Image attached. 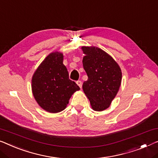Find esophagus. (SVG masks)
I'll use <instances>...</instances> for the list:
<instances>
[{"label":"esophagus","instance_id":"34e87169","mask_svg":"<svg viewBox=\"0 0 158 158\" xmlns=\"http://www.w3.org/2000/svg\"><path fill=\"white\" fill-rule=\"evenodd\" d=\"M77 84L80 87V88H81V86H82V82H81V81H77Z\"/></svg>","mask_w":158,"mask_h":158}]
</instances>
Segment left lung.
Here are the masks:
<instances>
[{
	"instance_id": "obj_1",
	"label": "left lung",
	"mask_w": 158,
	"mask_h": 158,
	"mask_svg": "<svg viewBox=\"0 0 158 158\" xmlns=\"http://www.w3.org/2000/svg\"><path fill=\"white\" fill-rule=\"evenodd\" d=\"M84 69L88 79L82 89L91 109L102 111L110 106L121 86V67L111 56L95 46H82Z\"/></svg>"
}]
</instances>
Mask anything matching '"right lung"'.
I'll use <instances>...</instances> for the list:
<instances>
[{
	"label": "right lung",
	"mask_w": 158,
	"mask_h": 158,
	"mask_svg": "<svg viewBox=\"0 0 158 158\" xmlns=\"http://www.w3.org/2000/svg\"><path fill=\"white\" fill-rule=\"evenodd\" d=\"M63 60L62 52L55 51L49 54L35 70L31 80L35 101L42 109L52 114L64 110L71 96L80 90L69 79Z\"/></svg>",
	"instance_id": "1"
}]
</instances>
